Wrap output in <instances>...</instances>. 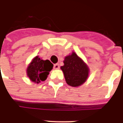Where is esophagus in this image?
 <instances>
[{
	"instance_id": "obj_1",
	"label": "esophagus",
	"mask_w": 123,
	"mask_h": 123,
	"mask_svg": "<svg viewBox=\"0 0 123 123\" xmlns=\"http://www.w3.org/2000/svg\"><path fill=\"white\" fill-rule=\"evenodd\" d=\"M60 68L59 64H55L54 66H53V68L54 69H59Z\"/></svg>"
}]
</instances>
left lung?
<instances>
[{
	"instance_id": "obj_1",
	"label": "left lung",
	"mask_w": 123,
	"mask_h": 123,
	"mask_svg": "<svg viewBox=\"0 0 123 123\" xmlns=\"http://www.w3.org/2000/svg\"><path fill=\"white\" fill-rule=\"evenodd\" d=\"M64 64L61 68L67 84L72 87H78L86 81L89 75V68L75 53L65 57Z\"/></svg>"
}]
</instances>
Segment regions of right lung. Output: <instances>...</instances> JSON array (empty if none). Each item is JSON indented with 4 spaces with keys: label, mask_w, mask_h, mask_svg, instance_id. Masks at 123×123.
I'll list each match as a JSON object with an SVG mask.
<instances>
[{
    "label": "right lung",
    "mask_w": 123,
    "mask_h": 123,
    "mask_svg": "<svg viewBox=\"0 0 123 123\" xmlns=\"http://www.w3.org/2000/svg\"><path fill=\"white\" fill-rule=\"evenodd\" d=\"M53 64L49 61H43L38 56L34 58L27 68V75L30 80L36 83L47 79L49 72L52 70Z\"/></svg>",
    "instance_id": "right-lung-1"
}]
</instances>
